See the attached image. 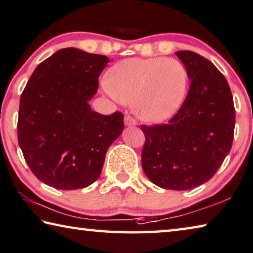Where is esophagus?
Wrapping results in <instances>:
<instances>
[{
    "label": "esophagus",
    "mask_w": 253,
    "mask_h": 253,
    "mask_svg": "<svg viewBox=\"0 0 253 253\" xmlns=\"http://www.w3.org/2000/svg\"><path fill=\"white\" fill-rule=\"evenodd\" d=\"M124 123H125V126H136V124H137L133 117H130V116H128V115L125 116Z\"/></svg>",
    "instance_id": "34e87169"
}]
</instances>
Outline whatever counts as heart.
<instances>
[{
  "mask_svg": "<svg viewBox=\"0 0 253 253\" xmlns=\"http://www.w3.org/2000/svg\"><path fill=\"white\" fill-rule=\"evenodd\" d=\"M188 75L174 58H129L112 67L103 90L117 102H133L139 119L162 123L181 106Z\"/></svg>",
  "mask_w": 253,
  "mask_h": 253,
  "instance_id": "1",
  "label": "heart"
}]
</instances>
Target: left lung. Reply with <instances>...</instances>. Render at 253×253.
<instances>
[{
    "label": "left lung",
    "instance_id": "8db88e82",
    "mask_svg": "<svg viewBox=\"0 0 253 253\" xmlns=\"http://www.w3.org/2000/svg\"><path fill=\"white\" fill-rule=\"evenodd\" d=\"M191 84L169 123L141 129L142 167L156 186L188 190L207 182L233 142L235 109L230 85L213 63L190 50L175 53Z\"/></svg>",
    "mask_w": 253,
    "mask_h": 253
}]
</instances>
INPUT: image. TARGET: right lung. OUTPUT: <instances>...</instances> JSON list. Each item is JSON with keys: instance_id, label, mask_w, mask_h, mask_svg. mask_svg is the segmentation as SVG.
I'll return each mask as SVG.
<instances>
[{"instance_id": "1", "label": "right lung", "mask_w": 253, "mask_h": 253, "mask_svg": "<svg viewBox=\"0 0 253 253\" xmlns=\"http://www.w3.org/2000/svg\"><path fill=\"white\" fill-rule=\"evenodd\" d=\"M103 55L63 48L42 62L20 98L18 142L33 173L56 189L74 190L101 173L108 148L124 129V115L91 109Z\"/></svg>"}]
</instances>
